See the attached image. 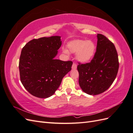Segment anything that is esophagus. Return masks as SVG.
Wrapping results in <instances>:
<instances>
[{"mask_svg":"<svg viewBox=\"0 0 133 133\" xmlns=\"http://www.w3.org/2000/svg\"><path fill=\"white\" fill-rule=\"evenodd\" d=\"M76 68H77V65H76V63H74L73 64V65H72V69H76Z\"/></svg>","mask_w":133,"mask_h":133,"instance_id":"34e87169","label":"esophagus"}]
</instances>
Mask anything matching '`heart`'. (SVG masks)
I'll return each mask as SVG.
<instances>
[{
	"mask_svg": "<svg viewBox=\"0 0 133 133\" xmlns=\"http://www.w3.org/2000/svg\"><path fill=\"white\" fill-rule=\"evenodd\" d=\"M68 50L72 53H76V58L79 61L85 63L93 57L96 46L91 41L75 40L68 44ZM66 49H63L64 53L68 54L69 52Z\"/></svg>",
	"mask_w": 133,
	"mask_h": 133,
	"instance_id": "obj_1",
	"label": "heart"
}]
</instances>
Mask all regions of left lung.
I'll return each mask as SVG.
<instances>
[{
	"label": "left lung",
	"instance_id": "obj_1",
	"mask_svg": "<svg viewBox=\"0 0 133 133\" xmlns=\"http://www.w3.org/2000/svg\"><path fill=\"white\" fill-rule=\"evenodd\" d=\"M96 50L91 62L77 66L79 84L83 91L98 95L107 90L114 81L119 69L117 51L105 36L97 34Z\"/></svg>",
	"mask_w": 133,
	"mask_h": 133
}]
</instances>
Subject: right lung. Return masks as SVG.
I'll use <instances>...</instances> for the list:
<instances>
[{
  "label": "right lung",
  "instance_id": "add662e5",
  "mask_svg": "<svg viewBox=\"0 0 133 133\" xmlns=\"http://www.w3.org/2000/svg\"><path fill=\"white\" fill-rule=\"evenodd\" d=\"M59 36L34 39L25 44L19 59L20 78L25 89L36 97L53 95L73 62L54 58L62 45Z\"/></svg>",
  "mask_w": 133,
  "mask_h": 133
}]
</instances>
